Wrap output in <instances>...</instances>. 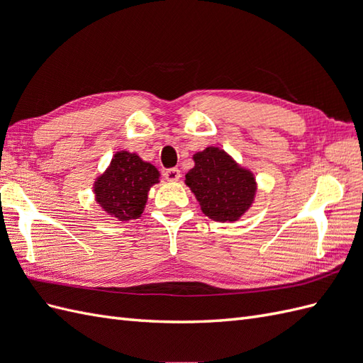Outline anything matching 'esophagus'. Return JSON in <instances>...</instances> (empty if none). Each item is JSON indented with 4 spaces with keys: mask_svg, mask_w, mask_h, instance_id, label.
I'll list each match as a JSON object with an SVG mask.
<instances>
[{
    "mask_svg": "<svg viewBox=\"0 0 363 363\" xmlns=\"http://www.w3.org/2000/svg\"><path fill=\"white\" fill-rule=\"evenodd\" d=\"M163 175H164V179H167L168 182H179L180 177H182V174H180V171L177 168L167 169Z\"/></svg>",
    "mask_w": 363,
    "mask_h": 363,
    "instance_id": "esophagus-1",
    "label": "esophagus"
}]
</instances>
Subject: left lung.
Returning a JSON list of instances; mask_svg holds the SVG:
<instances>
[{"label": "left lung", "instance_id": "obj_1", "mask_svg": "<svg viewBox=\"0 0 363 363\" xmlns=\"http://www.w3.org/2000/svg\"><path fill=\"white\" fill-rule=\"evenodd\" d=\"M195 164L186 174V186L195 195L206 216L233 223L255 203L256 177L218 147H207L192 156Z\"/></svg>", "mask_w": 363, "mask_h": 363}]
</instances>
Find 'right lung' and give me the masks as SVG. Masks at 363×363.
Masks as SVG:
<instances>
[{
  "label": "right lung",
  "instance_id": "right-lung-1",
  "mask_svg": "<svg viewBox=\"0 0 363 363\" xmlns=\"http://www.w3.org/2000/svg\"><path fill=\"white\" fill-rule=\"evenodd\" d=\"M155 164L142 160L136 152L116 151L107 169L94 183L95 201L119 221L138 219L144 212L151 186L159 183Z\"/></svg>",
  "mask_w": 363,
  "mask_h": 363
}]
</instances>
